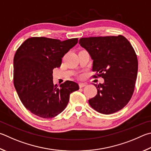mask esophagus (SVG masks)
<instances>
[{"mask_svg": "<svg viewBox=\"0 0 151 151\" xmlns=\"http://www.w3.org/2000/svg\"><path fill=\"white\" fill-rule=\"evenodd\" d=\"M86 83H79V86H80V88H83V87L86 86Z\"/></svg>", "mask_w": 151, "mask_h": 151, "instance_id": "esophagus-1", "label": "esophagus"}]
</instances>
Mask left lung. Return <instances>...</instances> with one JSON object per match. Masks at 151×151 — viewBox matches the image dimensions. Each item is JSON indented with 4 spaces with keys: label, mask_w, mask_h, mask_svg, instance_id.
<instances>
[{
    "label": "left lung",
    "mask_w": 151,
    "mask_h": 151,
    "mask_svg": "<svg viewBox=\"0 0 151 151\" xmlns=\"http://www.w3.org/2000/svg\"><path fill=\"white\" fill-rule=\"evenodd\" d=\"M79 44L93 60L92 70L104 79L103 84H94L98 92L88 100L90 106L103 114L118 111L129 102L135 88L138 60L132 45L121 35L83 37Z\"/></svg>",
    "instance_id": "8db88e82"
}]
</instances>
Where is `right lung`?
Returning a JSON list of instances; mask_svg holds the SVG:
<instances>
[{
	"mask_svg": "<svg viewBox=\"0 0 151 151\" xmlns=\"http://www.w3.org/2000/svg\"><path fill=\"white\" fill-rule=\"evenodd\" d=\"M78 43V38L61 41L45 37L27 39L14 57V85L22 103L33 114L53 118L66 108L70 94L78 84L67 81L58 86L53 82V70Z\"/></svg>",
	"mask_w": 151,
	"mask_h": 151,
	"instance_id": "obj_1",
	"label": "right lung"
}]
</instances>
